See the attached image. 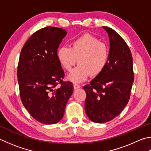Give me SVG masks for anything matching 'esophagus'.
I'll return each instance as SVG.
<instances>
[{"label": "esophagus", "mask_w": 151, "mask_h": 151, "mask_svg": "<svg viewBox=\"0 0 151 151\" xmlns=\"http://www.w3.org/2000/svg\"><path fill=\"white\" fill-rule=\"evenodd\" d=\"M73 88H74V89H75V90H76V89L80 88L81 86L79 84H73Z\"/></svg>", "instance_id": "esophagus-1"}]
</instances>
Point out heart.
<instances>
[{"label":"heart","instance_id":"heart-1","mask_svg":"<svg viewBox=\"0 0 151 151\" xmlns=\"http://www.w3.org/2000/svg\"><path fill=\"white\" fill-rule=\"evenodd\" d=\"M57 58L65 69L70 70L77 62L79 65L67 76L68 80L81 83L90 74L97 76L108 63L109 49L98 38L86 34L74 39L70 46H61L57 50Z\"/></svg>","mask_w":151,"mask_h":151}]
</instances>
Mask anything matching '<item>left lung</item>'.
I'll list each match as a JSON object with an SVG mask.
<instances>
[{"instance_id":"left-lung-1","label":"left lung","mask_w":151,"mask_h":151,"mask_svg":"<svg viewBox=\"0 0 151 151\" xmlns=\"http://www.w3.org/2000/svg\"><path fill=\"white\" fill-rule=\"evenodd\" d=\"M102 28L109 40V57L103 71L83 88L85 111L94 123L111 121L127 105L134 81L133 58L124 40L110 28Z\"/></svg>"}]
</instances>
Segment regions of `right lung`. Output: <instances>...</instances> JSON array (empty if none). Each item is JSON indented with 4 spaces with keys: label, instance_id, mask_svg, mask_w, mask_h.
Instances as JSON below:
<instances>
[{
    "label": "right lung",
    "instance_id": "right-lung-1",
    "mask_svg": "<svg viewBox=\"0 0 151 151\" xmlns=\"http://www.w3.org/2000/svg\"><path fill=\"white\" fill-rule=\"evenodd\" d=\"M66 35L62 28L40 29L26 42L19 58L17 77L22 102L43 124H55L63 118L73 94V83L62 80L65 74L57 55Z\"/></svg>",
    "mask_w": 151,
    "mask_h": 151
}]
</instances>
